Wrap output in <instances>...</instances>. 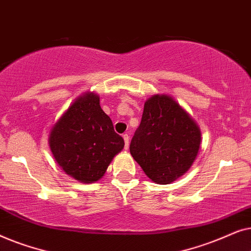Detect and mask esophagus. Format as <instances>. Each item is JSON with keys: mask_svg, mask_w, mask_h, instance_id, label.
Masks as SVG:
<instances>
[{"mask_svg": "<svg viewBox=\"0 0 251 251\" xmlns=\"http://www.w3.org/2000/svg\"><path fill=\"white\" fill-rule=\"evenodd\" d=\"M123 139H125V149L128 150L129 149V139H130L128 133H125V135H123Z\"/></svg>", "mask_w": 251, "mask_h": 251, "instance_id": "esophagus-1", "label": "esophagus"}]
</instances>
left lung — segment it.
Here are the masks:
<instances>
[{
  "mask_svg": "<svg viewBox=\"0 0 251 251\" xmlns=\"http://www.w3.org/2000/svg\"><path fill=\"white\" fill-rule=\"evenodd\" d=\"M200 145V128L191 115L170 96L154 95L144 105L130 153L151 180L166 185L187 173Z\"/></svg>",
  "mask_w": 251,
  "mask_h": 251,
  "instance_id": "1",
  "label": "left lung"
}]
</instances>
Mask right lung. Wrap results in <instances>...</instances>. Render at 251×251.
<instances>
[{"label":"right lung","instance_id":"obj_1","mask_svg":"<svg viewBox=\"0 0 251 251\" xmlns=\"http://www.w3.org/2000/svg\"><path fill=\"white\" fill-rule=\"evenodd\" d=\"M49 145L56 162L81 183H94L104 176L125 140L114 131L112 120L99 105V96L85 92L75 99L54 123Z\"/></svg>","mask_w":251,"mask_h":251}]
</instances>
